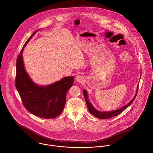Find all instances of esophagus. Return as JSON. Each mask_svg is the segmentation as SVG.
I'll list each match as a JSON object with an SVG mask.
<instances>
[{
	"mask_svg": "<svg viewBox=\"0 0 153 153\" xmlns=\"http://www.w3.org/2000/svg\"><path fill=\"white\" fill-rule=\"evenodd\" d=\"M75 81L79 82H82L84 81V77L81 75H77L75 76Z\"/></svg>",
	"mask_w": 153,
	"mask_h": 153,
	"instance_id": "1",
	"label": "esophagus"
}]
</instances>
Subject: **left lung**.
<instances>
[{
    "label": "left lung",
    "mask_w": 153,
    "mask_h": 153,
    "mask_svg": "<svg viewBox=\"0 0 153 153\" xmlns=\"http://www.w3.org/2000/svg\"><path fill=\"white\" fill-rule=\"evenodd\" d=\"M140 78H141V76H140ZM138 89V85L137 88L136 94H135L134 97L133 98V99L131 100V101H130L127 105L123 106V107H121L119 109L114 110V111H98L96 108H95L94 107V106L91 104V103L89 102V100L88 97V92L87 90L84 89L83 94H84V95L85 97V100L86 104L87 105L88 109L89 110V112L91 113L92 115H94L95 117H96L100 119H108V118H112V117H114L115 116L119 115L122 111H123L126 108H127L129 105H131L137 96Z\"/></svg>",
    "instance_id": "left-lung-1"
}]
</instances>
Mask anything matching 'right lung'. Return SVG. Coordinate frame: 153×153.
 Here are the masks:
<instances>
[{
  "label": "right lung",
  "mask_w": 153,
  "mask_h": 153,
  "mask_svg": "<svg viewBox=\"0 0 153 153\" xmlns=\"http://www.w3.org/2000/svg\"><path fill=\"white\" fill-rule=\"evenodd\" d=\"M38 30L27 40L18 57L15 85L24 107L29 112L43 118H53L63 111L66 93L73 85L74 77H65L44 86L38 85L31 79L25 70L22 54L25 46Z\"/></svg>",
  "instance_id": "obj_1"
}]
</instances>
